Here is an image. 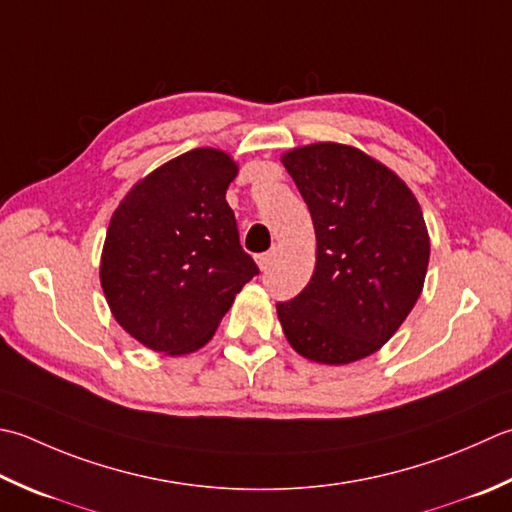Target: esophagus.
Returning <instances> with one entry per match:
<instances>
[{
    "label": "esophagus",
    "mask_w": 512,
    "mask_h": 512,
    "mask_svg": "<svg viewBox=\"0 0 512 512\" xmlns=\"http://www.w3.org/2000/svg\"><path fill=\"white\" fill-rule=\"evenodd\" d=\"M270 262H273V253H262V255H257V266L262 268V270H268Z\"/></svg>",
    "instance_id": "obj_1"
}]
</instances>
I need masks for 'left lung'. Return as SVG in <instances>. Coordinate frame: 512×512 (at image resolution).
Segmentation results:
<instances>
[{"instance_id": "8db88e82", "label": "left lung", "mask_w": 512, "mask_h": 512, "mask_svg": "<svg viewBox=\"0 0 512 512\" xmlns=\"http://www.w3.org/2000/svg\"><path fill=\"white\" fill-rule=\"evenodd\" d=\"M310 210L317 264L308 286L277 304L284 335L319 364L382 348L422 295L430 239L415 195L362 150L322 142L282 157Z\"/></svg>"}]
</instances>
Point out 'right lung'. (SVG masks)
Returning a JSON list of instances; mask_svg holds the SVG:
<instances>
[{"mask_svg":"<svg viewBox=\"0 0 512 512\" xmlns=\"http://www.w3.org/2000/svg\"><path fill=\"white\" fill-rule=\"evenodd\" d=\"M230 155L195 148L137 182L110 219L99 279L113 317L166 355L202 348L259 268L226 202Z\"/></svg>","mask_w":512,"mask_h":512,"instance_id":"obj_1","label":"right lung"}]
</instances>
